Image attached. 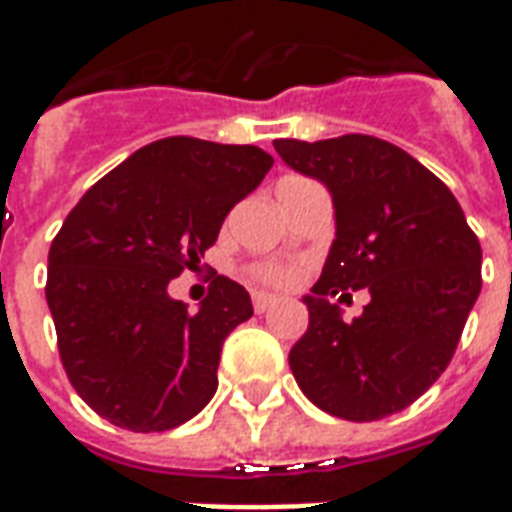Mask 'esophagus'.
<instances>
[{"instance_id": "1", "label": "esophagus", "mask_w": 512, "mask_h": 512, "mask_svg": "<svg viewBox=\"0 0 512 512\" xmlns=\"http://www.w3.org/2000/svg\"><path fill=\"white\" fill-rule=\"evenodd\" d=\"M274 304H277V299H274V296H268V293H255V296H252V307H255L257 315L268 312Z\"/></svg>"}]
</instances>
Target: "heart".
<instances>
[{
    "instance_id": "1",
    "label": "heart",
    "mask_w": 512,
    "mask_h": 512,
    "mask_svg": "<svg viewBox=\"0 0 512 512\" xmlns=\"http://www.w3.org/2000/svg\"><path fill=\"white\" fill-rule=\"evenodd\" d=\"M257 279H263V282H271V285H288L290 279H293V271L290 268H279V266H257L252 271Z\"/></svg>"
}]
</instances>
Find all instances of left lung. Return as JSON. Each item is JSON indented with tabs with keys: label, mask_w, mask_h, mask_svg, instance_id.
I'll return each mask as SVG.
<instances>
[{
	"label": "left lung",
	"mask_w": 512,
	"mask_h": 512,
	"mask_svg": "<svg viewBox=\"0 0 512 512\" xmlns=\"http://www.w3.org/2000/svg\"><path fill=\"white\" fill-rule=\"evenodd\" d=\"M279 158L332 194L334 233L290 348L301 392L332 417L373 422L408 408L447 370L480 296V241L461 205L406 150L365 134L277 139ZM367 287L351 324L331 304Z\"/></svg>",
	"instance_id": "left-lung-1"
}]
</instances>
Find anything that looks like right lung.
Returning <instances> with one entry per match:
<instances>
[{
    "label": "right lung",
    "mask_w": 512,
    "mask_h": 512,
    "mask_svg": "<svg viewBox=\"0 0 512 512\" xmlns=\"http://www.w3.org/2000/svg\"><path fill=\"white\" fill-rule=\"evenodd\" d=\"M271 164L255 145L167 136L139 147L68 213L51 241L46 301L62 367L95 414L156 433L208 406L224 340L252 318V299L213 277L189 312L167 285L200 266L224 216Z\"/></svg>",
    "instance_id": "add662e5"
}]
</instances>
